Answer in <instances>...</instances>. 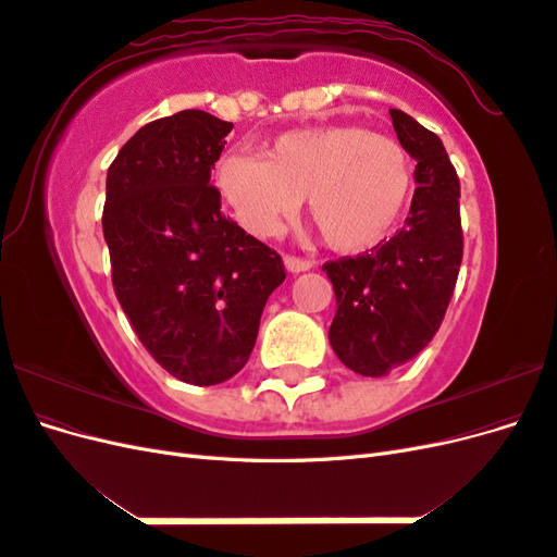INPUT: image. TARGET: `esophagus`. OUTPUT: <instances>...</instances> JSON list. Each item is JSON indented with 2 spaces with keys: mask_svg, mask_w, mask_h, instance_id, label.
I'll list each match as a JSON object with an SVG mask.
<instances>
[{
  "mask_svg": "<svg viewBox=\"0 0 557 557\" xmlns=\"http://www.w3.org/2000/svg\"><path fill=\"white\" fill-rule=\"evenodd\" d=\"M283 264H285V269H288L290 274H301V272H309V269L313 267L309 260L293 258V256H285V258H283Z\"/></svg>",
  "mask_w": 557,
  "mask_h": 557,
  "instance_id": "1",
  "label": "esophagus"
}]
</instances>
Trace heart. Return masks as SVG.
Segmentation results:
<instances>
[{
  "instance_id": "heart-1",
  "label": "heart",
  "mask_w": 557,
  "mask_h": 557,
  "mask_svg": "<svg viewBox=\"0 0 557 557\" xmlns=\"http://www.w3.org/2000/svg\"><path fill=\"white\" fill-rule=\"evenodd\" d=\"M213 185L250 237H274L307 197L327 246L362 252L401 221L413 166L404 146L385 134L360 125H320L281 134L264 146L262 160L239 150L225 153Z\"/></svg>"
}]
</instances>
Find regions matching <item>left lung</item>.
<instances>
[{
  "instance_id": "obj_1",
  "label": "left lung",
  "mask_w": 557,
  "mask_h": 557,
  "mask_svg": "<svg viewBox=\"0 0 557 557\" xmlns=\"http://www.w3.org/2000/svg\"><path fill=\"white\" fill-rule=\"evenodd\" d=\"M404 150L416 160L411 211L391 242L327 262L336 313L330 346L348 369L385 376L407 364L440 330L462 262L460 181L442 139L391 109Z\"/></svg>"
}]
</instances>
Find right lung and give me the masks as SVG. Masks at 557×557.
<instances>
[{
	"label": "right lung",
	"instance_id": "1",
	"mask_svg": "<svg viewBox=\"0 0 557 557\" xmlns=\"http://www.w3.org/2000/svg\"><path fill=\"white\" fill-rule=\"evenodd\" d=\"M232 127L197 109L160 117L107 172L102 227L115 297L158 364L193 385L242 372L285 278L278 252L227 221L209 185Z\"/></svg>",
	"mask_w": 557,
	"mask_h": 557
}]
</instances>
